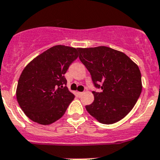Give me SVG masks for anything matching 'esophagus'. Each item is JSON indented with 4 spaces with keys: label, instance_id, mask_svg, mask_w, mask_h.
<instances>
[{
    "label": "esophagus",
    "instance_id": "1",
    "mask_svg": "<svg viewBox=\"0 0 160 160\" xmlns=\"http://www.w3.org/2000/svg\"><path fill=\"white\" fill-rule=\"evenodd\" d=\"M84 92H78L79 96H82V95H83V94H84Z\"/></svg>",
    "mask_w": 160,
    "mask_h": 160
}]
</instances>
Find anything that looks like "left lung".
Segmentation results:
<instances>
[{
	"label": "left lung",
	"instance_id": "left-lung-1",
	"mask_svg": "<svg viewBox=\"0 0 160 160\" xmlns=\"http://www.w3.org/2000/svg\"><path fill=\"white\" fill-rule=\"evenodd\" d=\"M80 60L91 75L94 101L86 110L98 122L113 124L130 113L142 92L141 72L126 54L110 47L79 48Z\"/></svg>",
	"mask_w": 160,
	"mask_h": 160
}]
</instances>
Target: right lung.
<instances>
[{"mask_svg":"<svg viewBox=\"0 0 160 160\" xmlns=\"http://www.w3.org/2000/svg\"><path fill=\"white\" fill-rule=\"evenodd\" d=\"M79 56L78 48L57 45L34 58L22 71L16 96L30 120L50 125L63 117L74 99L64 74Z\"/></svg>","mask_w":160,"mask_h":160,"instance_id":"1","label":"right lung"}]
</instances>
